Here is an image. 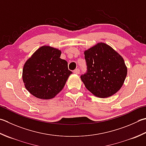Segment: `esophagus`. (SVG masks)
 <instances>
[{
    "instance_id": "obj_1",
    "label": "esophagus",
    "mask_w": 146,
    "mask_h": 146,
    "mask_svg": "<svg viewBox=\"0 0 146 146\" xmlns=\"http://www.w3.org/2000/svg\"><path fill=\"white\" fill-rule=\"evenodd\" d=\"M80 69H78V68H76V69H75V70L73 71V73H75V74H79L80 73Z\"/></svg>"
}]
</instances>
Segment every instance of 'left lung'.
Segmentation results:
<instances>
[{
  "instance_id": "8db88e82",
  "label": "left lung",
  "mask_w": 146,
  "mask_h": 146,
  "mask_svg": "<svg viewBox=\"0 0 146 146\" xmlns=\"http://www.w3.org/2000/svg\"><path fill=\"white\" fill-rule=\"evenodd\" d=\"M84 54L87 71L80 78L87 90L100 98L118 92L127 74L122 57L104 43H99Z\"/></svg>"
}]
</instances>
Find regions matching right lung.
<instances>
[{
	"label": "right lung",
	"instance_id": "1",
	"mask_svg": "<svg viewBox=\"0 0 146 146\" xmlns=\"http://www.w3.org/2000/svg\"><path fill=\"white\" fill-rule=\"evenodd\" d=\"M61 52L49 46L39 48L28 59L23 70V80L28 92L37 98L50 99L61 91L72 71Z\"/></svg>",
	"mask_w": 146,
	"mask_h": 146
}]
</instances>
